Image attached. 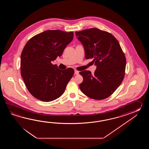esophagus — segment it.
<instances>
[{
  "label": "esophagus",
  "instance_id": "obj_1",
  "mask_svg": "<svg viewBox=\"0 0 149 149\" xmlns=\"http://www.w3.org/2000/svg\"><path fill=\"white\" fill-rule=\"evenodd\" d=\"M79 72L78 71H77V70H74V74H78Z\"/></svg>",
  "mask_w": 149,
  "mask_h": 149
}]
</instances>
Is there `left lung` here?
I'll return each instance as SVG.
<instances>
[{"instance_id": "8db88e82", "label": "left lung", "mask_w": 149, "mask_h": 149, "mask_svg": "<svg viewBox=\"0 0 149 149\" xmlns=\"http://www.w3.org/2000/svg\"><path fill=\"white\" fill-rule=\"evenodd\" d=\"M76 35L83 45L86 58H93L97 67L93 74L87 70L79 72L83 77L79 88L92 99L107 98L124 78L126 60L120 45L113 35L98 29L76 32Z\"/></svg>"}]
</instances>
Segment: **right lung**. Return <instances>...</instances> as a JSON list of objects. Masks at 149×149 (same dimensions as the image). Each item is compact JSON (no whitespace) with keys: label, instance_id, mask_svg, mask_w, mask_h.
Masks as SVG:
<instances>
[{"label":"right lung","instance_id":"right-lung-1","mask_svg":"<svg viewBox=\"0 0 149 149\" xmlns=\"http://www.w3.org/2000/svg\"><path fill=\"white\" fill-rule=\"evenodd\" d=\"M73 32L47 30L29 40L21 55V74L29 92L41 101L51 102L63 94L74 71L51 63L72 40Z\"/></svg>","mask_w":149,"mask_h":149}]
</instances>
